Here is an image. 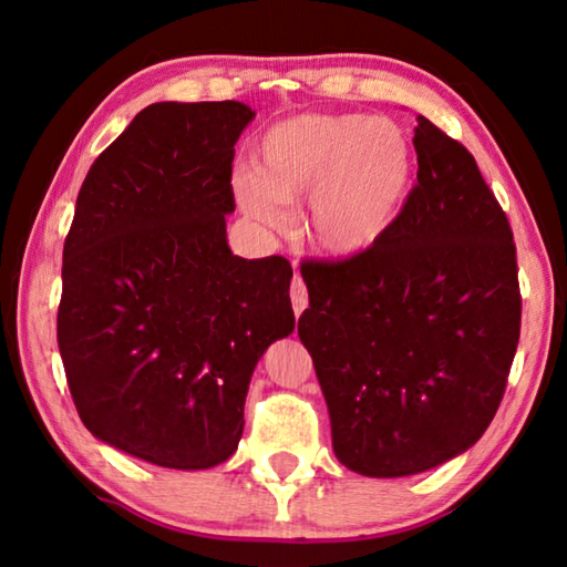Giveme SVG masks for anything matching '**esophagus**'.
Returning <instances> with one entry per match:
<instances>
[{
	"label": "esophagus",
	"mask_w": 567,
	"mask_h": 567,
	"mask_svg": "<svg viewBox=\"0 0 567 567\" xmlns=\"http://www.w3.org/2000/svg\"><path fill=\"white\" fill-rule=\"evenodd\" d=\"M290 297H292V310H295L297 318H300V315L305 312V307H307V287L300 280V277H295V280H292Z\"/></svg>",
	"instance_id": "esophagus-1"
}]
</instances>
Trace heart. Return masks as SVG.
<instances>
[{
  "instance_id": "obj_1",
  "label": "heart",
  "mask_w": 567,
  "mask_h": 567,
  "mask_svg": "<svg viewBox=\"0 0 567 567\" xmlns=\"http://www.w3.org/2000/svg\"><path fill=\"white\" fill-rule=\"evenodd\" d=\"M412 142L398 122L362 114H297L265 134L257 172H239L235 195L270 229L287 207L310 203V243L330 260H354L382 243L412 187Z\"/></svg>"
}]
</instances>
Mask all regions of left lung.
<instances>
[{"instance_id":"obj_1","label":"left lung","mask_w":567,"mask_h":567,"mask_svg":"<svg viewBox=\"0 0 567 567\" xmlns=\"http://www.w3.org/2000/svg\"><path fill=\"white\" fill-rule=\"evenodd\" d=\"M417 185L382 243L302 265L297 322L332 450L368 477L425 473L473 447L520 340L515 243L475 157L417 117Z\"/></svg>"}]
</instances>
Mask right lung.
Wrapping results in <instances>:
<instances>
[{
    "instance_id": "add662e5",
    "label": "right lung",
    "mask_w": 567,
    "mask_h": 567,
    "mask_svg": "<svg viewBox=\"0 0 567 567\" xmlns=\"http://www.w3.org/2000/svg\"><path fill=\"white\" fill-rule=\"evenodd\" d=\"M243 102H157L94 159L64 239L56 342L90 433L207 470L235 453L255 364L295 330L292 267L227 245Z\"/></svg>"
}]
</instances>
